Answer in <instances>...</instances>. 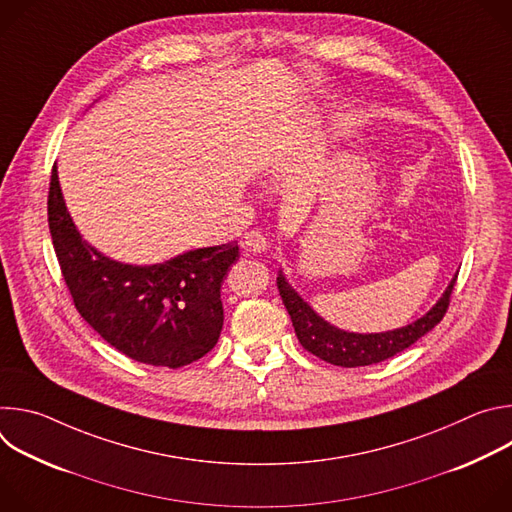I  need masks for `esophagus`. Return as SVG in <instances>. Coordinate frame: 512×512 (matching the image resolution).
Segmentation results:
<instances>
[{
	"label": "esophagus",
	"instance_id": "obj_1",
	"mask_svg": "<svg viewBox=\"0 0 512 512\" xmlns=\"http://www.w3.org/2000/svg\"><path fill=\"white\" fill-rule=\"evenodd\" d=\"M267 247H269V243H267L265 235L259 231H251L243 237V249H247L251 253H265Z\"/></svg>",
	"mask_w": 512,
	"mask_h": 512
}]
</instances>
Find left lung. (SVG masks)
Instances as JSON below:
<instances>
[{
	"label": "left lung",
	"mask_w": 512,
	"mask_h": 512,
	"mask_svg": "<svg viewBox=\"0 0 512 512\" xmlns=\"http://www.w3.org/2000/svg\"><path fill=\"white\" fill-rule=\"evenodd\" d=\"M456 277L458 273L452 277L442 298L429 308V312H425L421 318L407 326L387 332H348L326 322L320 314H316V310L298 294V291L291 287L283 271L277 273V287L283 306L291 316V324L296 328L300 344L318 358L336 364V367L352 369L369 367V364L383 362L399 354L401 350L409 348L421 336H425L429 330L440 324L448 310Z\"/></svg>",
	"instance_id": "8db88e82"
}]
</instances>
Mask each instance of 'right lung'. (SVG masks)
Listing matches in <instances>:
<instances>
[{"instance_id":"1","label":"right lung","mask_w":512,"mask_h":512,"mask_svg":"<svg viewBox=\"0 0 512 512\" xmlns=\"http://www.w3.org/2000/svg\"><path fill=\"white\" fill-rule=\"evenodd\" d=\"M48 227L79 314L119 352L152 367L180 369L214 348L225 320L221 285L239 259L237 241L154 265L115 261L83 239L66 208L56 166Z\"/></svg>"}]
</instances>
